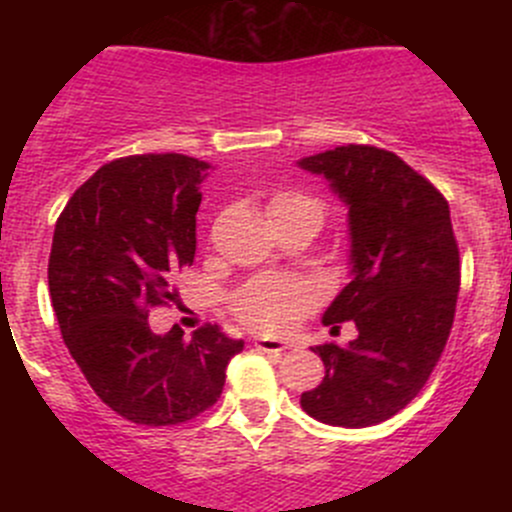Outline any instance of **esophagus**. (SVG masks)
<instances>
[{
  "label": "esophagus",
  "instance_id": "1",
  "mask_svg": "<svg viewBox=\"0 0 512 512\" xmlns=\"http://www.w3.org/2000/svg\"><path fill=\"white\" fill-rule=\"evenodd\" d=\"M255 347L260 349V352H267V354H282L287 349L285 342H280V339H270V337H257L255 339Z\"/></svg>",
  "mask_w": 512,
  "mask_h": 512
}]
</instances>
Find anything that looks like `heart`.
Instances as JSON below:
<instances>
[{
  "mask_svg": "<svg viewBox=\"0 0 512 512\" xmlns=\"http://www.w3.org/2000/svg\"><path fill=\"white\" fill-rule=\"evenodd\" d=\"M289 205H317L299 193H282L272 200V210ZM322 299V289L309 280L292 277H260L235 297V312L247 327L260 332H285Z\"/></svg>",
  "mask_w": 512,
  "mask_h": 512,
  "instance_id": "heart-1",
  "label": "heart"
}]
</instances>
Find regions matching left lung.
<instances>
[{
    "mask_svg": "<svg viewBox=\"0 0 512 512\" xmlns=\"http://www.w3.org/2000/svg\"><path fill=\"white\" fill-rule=\"evenodd\" d=\"M349 208L352 282L322 322H354L347 347L322 344L324 379L299 404L329 426L364 428L423 389L453 327L461 265L446 198L396 153L337 146L299 160Z\"/></svg>",
    "mask_w": 512,
    "mask_h": 512,
    "instance_id": "8db88e82",
    "label": "left lung"
}]
</instances>
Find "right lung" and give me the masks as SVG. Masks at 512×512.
<instances>
[{"mask_svg":"<svg viewBox=\"0 0 512 512\" xmlns=\"http://www.w3.org/2000/svg\"><path fill=\"white\" fill-rule=\"evenodd\" d=\"M210 163L148 153L98 168L56 220L49 292L61 337L98 399L143 426H175L223 394L245 342L218 324L151 332L173 275L195 260V213Z\"/></svg>","mask_w":512,"mask_h":512,"instance_id":"right-lung-1","label":"right lung"}]
</instances>
